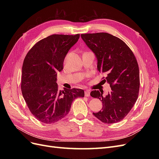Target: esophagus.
Wrapping results in <instances>:
<instances>
[{
	"instance_id": "1",
	"label": "esophagus",
	"mask_w": 159,
	"mask_h": 159,
	"mask_svg": "<svg viewBox=\"0 0 159 159\" xmlns=\"http://www.w3.org/2000/svg\"><path fill=\"white\" fill-rule=\"evenodd\" d=\"M85 95L86 97H89L90 96V91L89 90H85Z\"/></svg>"
}]
</instances>
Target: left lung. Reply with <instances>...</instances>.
<instances>
[{
    "mask_svg": "<svg viewBox=\"0 0 159 159\" xmlns=\"http://www.w3.org/2000/svg\"><path fill=\"white\" fill-rule=\"evenodd\" d=\"M81 37L97 57L99 72L107 74L104 80L111 89L105 96L98 90L90 93L91 97L102 101L103 106L93 114L104 123L121 121L138 98L140 79L135 56L125 43L110 34H82Z\"/></svg>",
    "mask_w": 159,
    "mask_h": 159,
    "instance_id": "left-lung-1",
    "label": "left lung"
}]
</instances>
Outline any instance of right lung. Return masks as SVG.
<instances>
[{"mask_svg": "<svg viewBox=\"0 0 159 159\" xmlns=\"http://www.w3.org/2000/svg\"><path fill=\"white\" fill-rule=\"evenodd\" d=\"M80 34H53L38 42L27 53L22 68L21 90L31 113L38 121L54 123L68 115L73 101L84 97L81 89L59 91L57 72L61 71L68 51Z\"/></svg>", "mask_w": 159, "mask_h": 159, "instance_id": "1", "label": "right lung"}]
</instances>
